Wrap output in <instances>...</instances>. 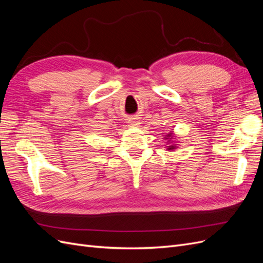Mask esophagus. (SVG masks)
Wrapping results in <instances>:
<instances>
[{"instance_id": "obj_1", "label": "esophagus", "mask_w": 263, "mask_h": 263, "mask_svg": "<svg viewBox=\"0 0 263 263\" xmlns=\"http://www.w3.org/2000/svg\"><path fill=\"white\" fill-rule=\"evenodd\" d=\"M139 125H140V122L136 118H132L128 121V126H130V127H138Z\"/></svg>"}]
</instances>
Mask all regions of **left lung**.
<instances>
[{
	"mask_svg": "<svg viewBox=\"0 0 263 263\" xmlns=\"http://www.w3.org/2000/svg\"><path fill=\"white\" fill-rule=\"evenodd\" d=\"M172 137H173V135H172V132L170 133V134H168V135H165V139H168L169 141L168 142H172V141H170L171 139H172ZM168 148H166V150H173V149H176V145H169V146H166Z\"/></svg>",
	"mask_w": 263,
	"mask_h": 263,
	"instance_id": "1",
	"label": "left lung"
}]
</instances>
